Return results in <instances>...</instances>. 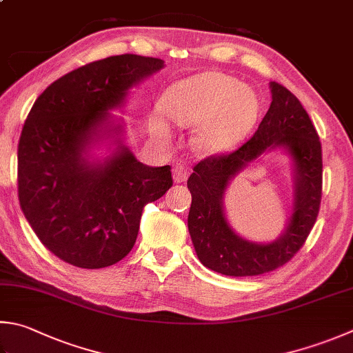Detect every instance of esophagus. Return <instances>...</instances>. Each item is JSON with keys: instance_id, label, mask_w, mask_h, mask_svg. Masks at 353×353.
Segmentation results:
<instances>
[{"instance_id": "esophagus-1", "label": "esophagus", "mask_w": 353, "mask_h": 353, "mask_svg": "<svg viewBox=\"0 0 353 353\" xmlns=\"http://www.w3.org/2000/svg\"><path fill=\"white\" fill-rule=\"evenodd\" d=\"M172 175H174L175 183H184L189 178V168L184 164H176L172 170Z\"/></svg>"}]
</instances>
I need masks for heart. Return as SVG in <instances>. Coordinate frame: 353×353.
Returning a JSON list of instances; mask_svg holds the SVG:
<instances>
[{
    "instance_id": "heart-1",
    "label": "heart",
    "mask_w": 353,
    "mask_h": 353,
    "mask_svg": "<svg viewBox=\"0 0 353 353\" xmlns=\"http://www.w3.org/2000/svg\"><path fill=\"white\" fill-rule=\"evenodd\" d=\"M163 110L181 128L199 125L196 143L221 152L245 135L256 117V99L243 83L221 72H204L165 92Z\"/></svg>"
}]
</instances>
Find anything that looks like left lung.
Masks as SVG:
<instances>
[{
    "label": "left lung",
    "instance_id": "obj_1",
    "mask_svg": "<svg viewBox=\"0 0 353 353\" xmlns=\"http://www.w3.org/2000/svg\"><path fill=\"white\" fill-rule=\"evenodd\" d=\"M272 103L254 137L234 152L201 159L188 179L192 194L189 232L198 259L229 276L272 272L296 255L314 229L321 204V143L307 112L289 89L272 81ZM283 145L294 158L296 209L285 235L270 245H255L235 236L223 218L222 195L232 176L268 148Z\"/></svg>",
    "mask_w": 353,
    "mask_h": 353
}]
</instances>
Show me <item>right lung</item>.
<instances>
[{
    "label": "right lung",
    "instance_id": "right-lung-1",
    "mask_svg": "<svg viewBox=\"0 0 353 353\" xmlns=\"http://www.w3.org/2000/svg\"><path fill=\"white\" fill-rule=\"evenodd\" d=\"M163 65L132 53L98 59L58 78L32 105L18 143V199L39 241L63 261L81 269L121 261L144 205L174 184L170 165H144L124 145L104 164L81 155L108 110Z\"/></svg>",
    "mask_w": 353,
    "mask_h": 353
}]
</instances>
